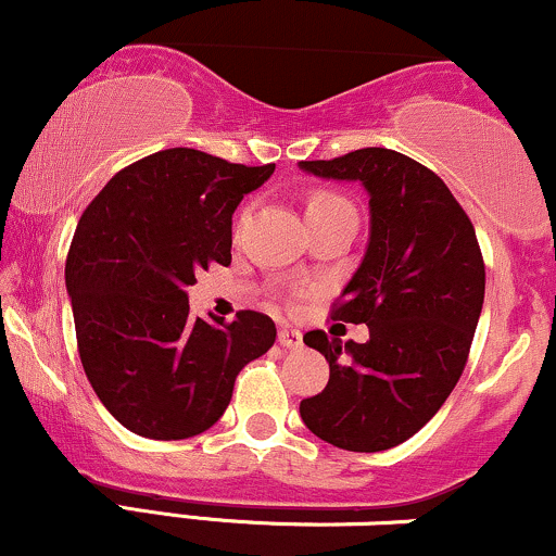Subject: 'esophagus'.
<instances>
[{
    "mask_svg": "<svg viewBox=\"0 0 556 556\" xmlns=\"http://www.w3.org/2000/svg\"><path fill=\"white\" fill-rule=\"evenodd\" d=\"M278 343L283 345V349H302V345H304L302 332L291 330V328H280L278 330Z\"/></svg>",
    "mask_w": 556,
    "mask_h": 556,
    "instance_id": "1",
    "label": "esophagus"
}]
</instances>
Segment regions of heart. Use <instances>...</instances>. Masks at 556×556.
I'll use <instances>...</instances> for the list:
<instances>
[{
  "mask_svg": "<svg viewBox=\"0 0 556 556\" xmlns=\"http://www.w3.org/2000/svg\"><path fill=\"white\" fill-rule=\"evenodd\" d=\"M343 207H351V202L336 192H315L309 194V200H306V215L343 211Z\"/></svg>",
  "mask_w": 556,
  "mask_h": 556,
  "instance_id": "1",
  "label": "heart"
}]
</instances>
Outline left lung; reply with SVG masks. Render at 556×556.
<instances>
[{"label":"left lung","instance_id":"left-lung-1","mask_svg":"<svg viewBox=\"0 0 556 556\" xmlns=\"http://www.w3.org/2000/svg\"><path fill=\"white\" fill-rule=\"evenodd\" d=\"M299 168L369 194L367 252L332 306V319L367 325L369 341L306 332L330 380L299 414L330 445L380 453L419 432L458 384L484 306V257L445 181L408 155L362 148Z\"/></svg>","mask_w":556,"mask_h":556}]
</instances>
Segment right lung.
<instances>
[{
	"mask_svg": "<svg viewBox=\"0 0 556 556\" xmlns=\"http://www.w3.org/2000/svg\"><path fill=\"white\" fill-rule=\"evenodd\" d=\"M276 163L244 166L168 148L122 168L85 207L64 280L96 395L129 432L187 440L224 416L237 375L276 343V323L189 317L194 273L231 263V215Z\"/></svg>",
	"mask_w": 556,
	"mask_h": 556,
	"instance_id": "1",
	"label": "right lung"
}]
</instances>
